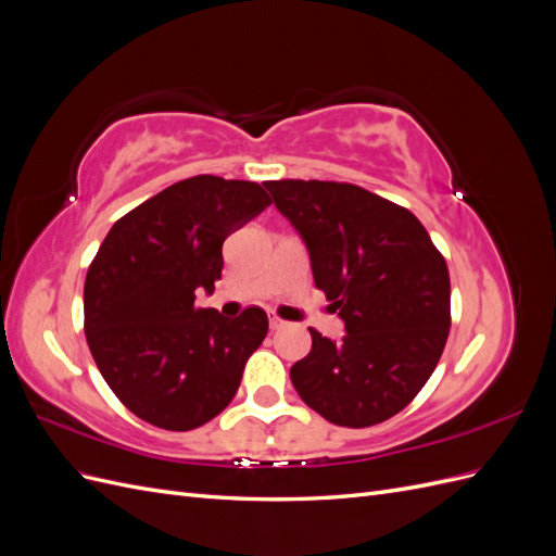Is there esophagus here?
Wrapping results in <instances>:
<instances>
[{
	"instance_id": "obj_1",
	"label": "esophagus",
	"mask_w": 556,
	"mask_h": 556,
	"mask_svg": "<svg viewBox=\"0 0 556 556\" xmlns=\"http://www.w3.org/2000/svg\"><path fill=\"white\" fill-rule=\"evenodd\" d=\"M268 327H271V331H278V329H282V327H285V323H282L280 317L271 315V317H268Z\"/></svg>"
}]
</instances>
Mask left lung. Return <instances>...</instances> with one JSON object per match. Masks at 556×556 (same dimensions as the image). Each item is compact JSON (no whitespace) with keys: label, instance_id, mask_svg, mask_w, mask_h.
Returning a JSON list of instances; mask_svg holds the SVG:
<instances>
[{"label":"left lung","instance_id":"8db88e82","mask_svg":"<svg viewBox=\"0 0 556 556\" xmlns=\"http://www.w3.org/2000/svg\"><path fill=\"white\" fill-rule=\"evenodd\" d=\"M276 208L306 243L315 288L345 325L341 341L311 329L290 368L306 406L339 427L403 410L439 364L450 333V274L417 217L331 180H268Z\"/></svg>","mask_w":556,"mask_h":556}]
</instances>
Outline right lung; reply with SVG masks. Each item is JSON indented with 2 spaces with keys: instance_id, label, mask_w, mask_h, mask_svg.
I'll list each match as a JSON object with an SVG mask.
<instances>
[{
  "instance_id": "add662e5",
  "label": "right lung",
  "mask_w": 556,
  "mask_h": 556,
  "mask_svg": "<svg viewBox=\"0 0 556 556\" xmlns=\"http://www.w3.org/2000/svg\"><path fill=\"white\" fill-rule=\"evenodd\" d=\"M271 201L262 185L194 176L129 211L92 260L86 339L113 394L146 422L190 431L237 394L268 331L262 308H197L223 276V243Z\"/></svg>"
}]
</instances>
